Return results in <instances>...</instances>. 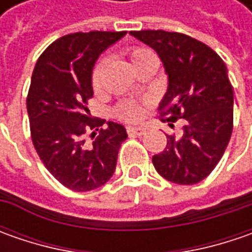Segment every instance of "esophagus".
I'll return each mask as SVG.
<instances>
[{
	"label": "esophagus",
	"instance_id": "1",
	"mask_svg": "<svg viewBox=\"0 0 252 252\" xmlns=\"http://www.w3.org/2000/svg\"><path fill=\"white\" fill-rule=\"evenodd\" d=\"M126 130H127L129 134H134V136H143V134H146V129L140 127V126H127Z\"/></svg>",
	"mask_w": 252,
	"mask_h": 252
}]
</instances>
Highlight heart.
Segmentation results:
<instances>
[{"mask_svg":"<svg viewBox=\"0 0 252 252\" xmlns=\"http://www.w3.org/2000/svg\"><path fill=\"white\" fill-rule=\"evenodd\" d=\"M129 57L136 68H139L141 64L147 63L151 59H156V56L151 50H149L147 47H141V46L131 47L129 50ZM103 67H105V60L101 59L92 68L91 85L94 91H98L101 88V77L103 73ZM141 115H143V106L134 101H123L116 108V116L126 122L139 121Z\"/></svg>","mask_w":252,"mask_h":252,"instance_id":"heart-1","label":"heart"}]
</instances>
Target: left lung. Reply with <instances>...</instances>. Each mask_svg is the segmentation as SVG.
I'll use <instances>...</instances> for the list:
<instances>
[{"instance_id":"8db88e82","label":"left lung","mask_w":252,"mask_h":252,"mask_svg":"<svg viewBox=\"0 0 252 252\" xmlns=\"http://www.w3.org/2000/svg\"><path fill=\"white\" fill-rule=\"evenodd\" d=\"M131 36L160 56L168 90L160 116L174 127L184 121L179 137L167 134V146L153 156L162 178L193 185L218 165L233 131V87L227 67L215 50L188 34L165 31H133Z\"/></svg>"}]
</instances>
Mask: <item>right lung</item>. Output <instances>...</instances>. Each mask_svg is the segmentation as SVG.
<instances>
[{
    "label": "right lung",
    "mask_w": 252,
    "mask_h": 252,
    "mask_svg": "<svg viewBox=\"0 0 252 252\" xmlns=\"http://www.w3.org/2000/svg\"><path fill=\"white\" fill-rule=\"evenodd\" d=\"M126 32L65 34L50 44L34 65L26 108L31 136L44 167L75 192H87L106 184L115 172L126 129L95 119L87 108L94 91L91 73L99 54ZM100 130L90 148L85 136Z\"/></svg>",
    "instance_id": "obj_1"
}]
</instances>
